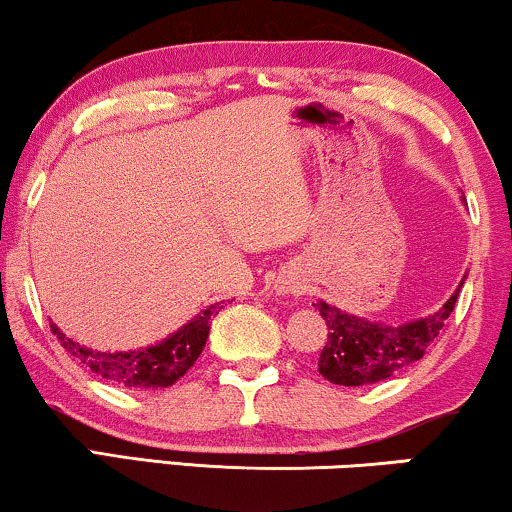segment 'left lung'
<instances>
[{"mask_svg":"<svg viewBox=\"0 0 512 512\" xmlns=\"http://www.w3.org/2000/svg\"><path fill=\"white\" fill-rule=\"evenodd\" d=\"M457 296L459 289L436 314L408 321L403 326L373 324L354 314L340 312L328 303H319L317 307L328 326L326 345L319 354L321 377L342 387H363V384L387 380L401 368L412 366L443 331Z\"/></svg>","mask_w":512,"mask_h":512,"instance_id":"obj_1","label":"left lung"}]
</instances>
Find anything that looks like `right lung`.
Wrapping results in <instances>:
<instances>
[{
	"label": "right lung",
	"instance_id": "add662e5",
	"mask_svg": "<svg viewBox=\"0 0 512 512\" xmlns=\"http://www.w3.org/2000/svg\"><path fill=\"white\" fill-rule=\"evenodd\" d=\"M223 303L209 305L184 328L160 342V345L132 349V352H95L83 345H76L72 338L60 333V328L51 324V331L60 345L67 349L74 359L100 375L102 380L121 384L128 389H160L172 387L179 377H184L188 368L198 361L209 335V321L219 314Z\"/></svg>",
	"mask_w": 512,
	"mask_h": 512
}]
</instances>
